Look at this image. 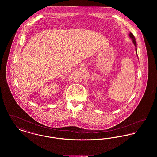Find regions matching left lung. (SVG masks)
I'll return each instance as SVG.
<instances>
[{
	"mask_svg": "<svg viewBox=\"0 0 157 157\" xmlns=\"http://www.w3.org/2000/svg\"><path fill=\"white\" fill-rule=\"evenodd\" d=\"M129 37H131V38L132 39V42H133V43H134V44L135 48H136V41H135V38L134 35H133V34H132L131 32H130V33H129ZM135 51H136V53L137 54L136 48L135 49Z\"/></svg>",
	"mask_w": 157,
	"mask_h": 157,
	"instance_id": "obj_1",
	"label": "left lung"
}]
</instances>
